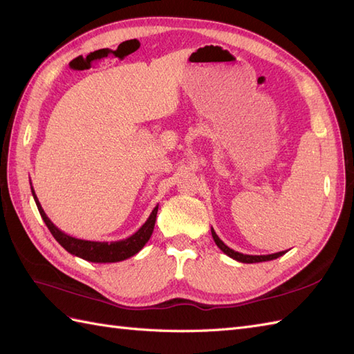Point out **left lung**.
<instances>
[{
    "label": "left lung",
    "instance_id": "8db88e82",
    "mask_svg": "<svg viewBox=\"0 0 354 354\" xmlns=\"http://www.w3.org/2000/svg\"><path fill=\"white\" fill-rule=\"evenodd\" d=\"M212 235H213V240H214V243L217 244V247L221 248V250L225 253V254H227L229 257H232V259H235V261H238V262H243V263H256V262H266V261H272V259H277V257H280V256H283L286 252H279V253H272V254H243V253H240V252H235V250H232V248H229L221 238L217 236V234L214 232V229L212 227Z\"/></svg>",
    "mask_w": 354,
    "mask_h": 354
}]
</instances>
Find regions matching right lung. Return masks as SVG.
Wrapping results in <instances>:
<instances>
[{"label": "right lung", "instance_id": "1", "mask_svg": "<svg viewBox=\"0 0 354 354\" xmlns=\"http://www.w3.org/2000/svg\"><path fill=\"white\" fill-rule=\"evenodd\" d=\"M31 192H32L38 212H40L46 226L49 227V231L55 236V240L58 241L66 252L74 254V256H77V257H82V259L88 261V262L111 263V262H120V261L129 259L131 256L137 254L141 248L145 247V244L150 240L151 232H153L159 205H156L153 208V212L150 213L145 225H142L137 232H133L131 236L125 238V240L110 241V243L109 241L80 240V238H75V236H71L68 234L62 232L58 226H55L53 222L44 213V209L40 204V201H38L32 186H31Z\"/></svg>", "mask_w": 354, "mask_h": 354}]
</instances>
